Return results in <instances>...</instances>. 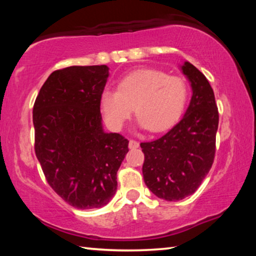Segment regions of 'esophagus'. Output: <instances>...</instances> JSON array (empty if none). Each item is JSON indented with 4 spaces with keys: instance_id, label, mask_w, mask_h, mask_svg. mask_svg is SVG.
Here are the masks:
<instances>
[{
    "instance_id": "esophagus-1",
    "label": "esophagus",
    "mask_w": 256,
    "mask_h": 256,
    "mask_svg": "<svg viewBox=\"0 0 256 256\" xmlns=\"http://www.w3.org/2000/svg\"><path fill=\"white\" fill-rule=\"evenodd\" d=\"M138 141H136V140H130L128 141V148L130 149H136V148H138Z\"/></svg>"
}]
</instances>
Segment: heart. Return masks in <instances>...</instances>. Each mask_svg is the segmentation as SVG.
Returning <instances> with one entry per match:
<instances>
[{"label":"heart","mask_w":256,"mask_h":256,"mask_svg":"<svg viewBox=\"0 0 256 256\" xmlns=\"http://www.w3.org/2000/svg\"><path fill=\"white\" fill-rule=\"evenodd\" d=\"M188 86L177 76L154 68H140L118 81V90L105 89L100 94V108L105 122L120 131L132 112L138 126L159 133L174 125L188 102Z\"/></svg>","instance_id":"heart-1"}]
</instances>
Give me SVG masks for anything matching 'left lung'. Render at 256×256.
I'll list each match as a JSON object with an SVG mask.
<instances>
[{
  "instance_id": "obj_1",
  "label": "left lung",
  "mask_w": 256,
  "mask_h": 256,
  "mask_svg": "<svg viewBox=\"0 0 256 256\" xmlns=\"http://www.w3.org/2000/svg\"><path fill=\"white\" fill-rule=\"evenodd\" d=\"M180 70L192 88L184 116L162 138L140 144L144 183L166 201L183 200L201 185L214 164L219 123L214 90L204 74L188 60Z\"/></svg>"
}]
</instances>
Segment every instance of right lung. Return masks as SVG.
Returning a JSON list of instances; mask_svg holds the SVG:
<instances>
[{
  "label": "right lung",
  "mask_w": 256,
  "mask_h": 256,
  "mask_svg": "<svg viewBox=\"0 0 256 256\" xmlns=\"http://www.w3.org/2000/svg\"><path fill=\"white\" fill-rule=\"evenodd\" d=\"M107 66H68L47 78L32 110L34 152L47 182L76 209L106 206L128 151L118 133L104 131L100 94Z\"/></svg>",
  "instance_id": "add662e5"
}]
</instances>
